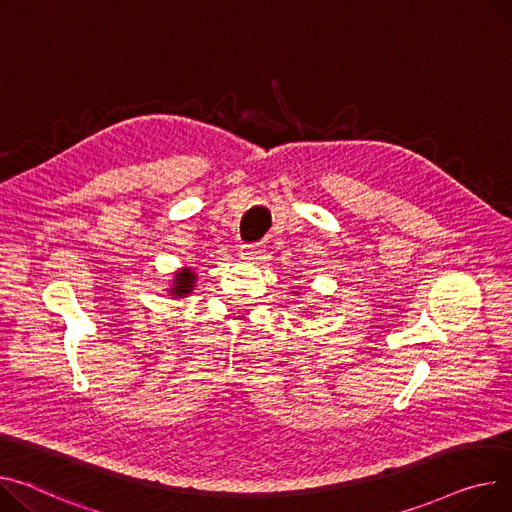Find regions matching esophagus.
<instances>
[{"instance_id": "esophagus-1", "label": "esophagus", "mask_w": 512, "mask_h": 512, "mask_svg": "<svg viewBox=\"0 0 512 512\" xmlns=\"http://www.w3.org/2000/svg\"><path fill=\"white\" fill-rule=\"evenodd\" d=\"M265 253V245L263 243H249L241 247V255L249 257V259H261V255Z\"/></svg>"}]
</instances>
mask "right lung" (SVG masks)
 Returning <instances> with one entry per match:
<instances>
[{"label":"right lung","instance_id":"obj_1","mask_svg":"<svg viewBox=\"0 0 512 512\" xmlns=\"http://www.w3.org/2000/svg\"><path fill=\"white\" fill-rule=\"evenodd\" d=\"M195 280H197V276L193 274L191 267L181 269L179 274H175L173 288H168L170 296H179V298H183V296L191 294V290H193V286H195Z\"/></svg>","mask_w":512,"mask_h":512}]
</instances>
